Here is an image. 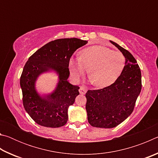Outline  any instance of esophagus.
I'll return each mask as SVG.
<instances>
[{
  "instance_id": "1",
  "label": "esophagus",
  "mask_w": 158,
  "mask_h": 158,
  "mask_svg": "<svg viewBox=\"0 0 158 158\" xmlns=\"http://www.w3.org/2000/svg\"><path fill=\"white\" fill-rule=\"evenodd\" d=\"M79 93H80V94L84 95L85 93H86V89H84V87H80V89H79Z\"/></svg>"
}]
</instances>
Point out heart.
I'll return each instance as SVG.
<instances>
[{
    "mask_svg": "<svg viewBox=\"0 0 158 158\" xmlns=\"http://www.w3.org/2000/svg\"><path fill=\"white\" fill-rule=\"evenodd\" d=\"M125 65V58L121 52L95 45L85 48L79 56L71 58L69 63L72 75L78 79L88 69V77L96 87L105 88L116 81Z\"/></svg>",
    "mask_w": 158,
    "mask_h": 158,
    "instance_id": "obj_1",
    "label": "heart"
}]
</instances>
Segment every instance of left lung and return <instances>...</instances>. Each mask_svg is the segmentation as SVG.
<instances>
[{
    "label": "left lung",
    "mask_w": 158,
    "mask_h": 158,
    "mask_svg": "<svg viewBox=\"0 0 158 158\" xmlns=\"http://www.w3.org/2000/svg\"><path fill=\"white\" fill-rule=\"evenodd\" d=\"M125 58L123 71L114 84L85 93L88 121L95 127L112 128L123 122L132 113L141 90L139 66L133 56L116 42Z\"/></svg>",
    "instance_id": "1"
}]
</instances>
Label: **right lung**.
<instances>
[{
	"mask_svg": "<svg viewBox=\"0 0 158 158\" xmlns=\"http://www.w3.org/2000/svg\"><path fill=\"white\" fill-rule=\"evenodd\" d=\"M88 41L78 38L56 40L36 51L25 64L20 78L25 110L37 124L59 127L66 124L68 111L79 95V87L68 81L69 62L74 52ZM54 71L59 81L52 93L40 95L35 87L41 74Z\"/></svg>",
	"mask_w": 158,
	"mask_h": 158,
	"instance_id": "1",
	"label": "right lung"
}]
</instances>
